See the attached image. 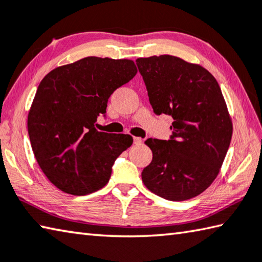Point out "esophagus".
Segmentation results:
<instances>
[{
	"mask_svg": "<svg viewBox=\"0 0 262 262\" xmlns=\"http://www.w3.org/2000/svg\"><path fill=\"white\" fill-rule=\"evenodd\" d=\"M141 143H142V139H141V137H134V144L139 145V144H141Z\"/></svg>",
	"mask_w": 262,
	"mask_h": 262,
	"instance_id": "1",
	"label": "esophagus"
}]
</instances>
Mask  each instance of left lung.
Wrapping results in <instances>:
<instances>
[{
	"mask_svg": "<svg viewBox=\"0 0 262 262\" xmlns=\"http://www.w3.org/2000/svg\"><path fill=\"white\" fill-rule=\"evenodd\" d=\"M154 112L174 121L168 141L147 139L152 161L145 187L167 201L198 196L217 177L229 149L232 123L215 78L201 65L170 55L137 58Z\"/></svg>",
	"mask_w": 262,
	"mask_h": 262,
	"instance_id": "left-lung-1",
	"label": "left lung"
}]
</instances>
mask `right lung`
Wrapping results in <instances>:
<instances>
[{
  "label": "right lung",
  "instance_id": "add662e5",
  "mask_svg": "<svg viewBox=\"0 0 262 262\" xmlns=\"http://www.w3.org/2000/svg\"><path fill=\"white\" fill-rule=\"evenodd\" d=\"M129 59L85 57L42 79L28 112L27 128L37 164L66 193L84 196L110 180L112 166L133 144L127 134L98 132L113 92L135 77Z\"/></svg>",
  "mask_w": 262,
  "mask_h": 262
}]
</instances>
